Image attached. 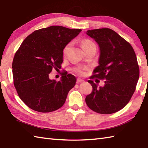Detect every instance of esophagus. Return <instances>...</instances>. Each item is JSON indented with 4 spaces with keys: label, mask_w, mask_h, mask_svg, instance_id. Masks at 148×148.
Listing matches in <instances>:
<instances>
[{
    "label": "esophagus",
    "mask_w": 148,
    "mask_h": 148,
    "mask_svg": "<svg viewBox=\"0 0 148 148\" xmlns=\"http://www.w3.org/2000/svg\"><path fill=\"white\" fill-rule=\"evenodd\" d=\"M83 81H84V80L83 79H81V78H77V83L83 82Z\"/></svg>",
    "instance_id": "esophagus-1"
}]
</instances>
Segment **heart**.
I'll return each mask as SVG.
<instances>
[{
    "label": "heart",
    "mask_w": 148,
    "mask_h": 148,
    "mask_svg": "<svg viewBox=\"0 0 148 148\" xmlns=\"http://www.w3.org/2000/svg\"><path fill=\"white\" fill-rule=\"evenodd\" d=\"M94 45H95V44H94L92 41H91L90 40H88V39L84 40H83V42H82V48H83V49L84 50H86L87 49H88L89 48H90V47H92V46H94ZM70 46H71V44L69 43V44H68L67 46L65 47L64 49V54H65V53H67V50L69 49ZM83 70H84V69L79 68V69H77V70H76V71H77V72L78 74H84Z\"/></svg>",
    "instance_id": "obj_1"
}]
</instances>
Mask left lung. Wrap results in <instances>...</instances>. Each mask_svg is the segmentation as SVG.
I'll list each match as a JSON object with an SVG mask.
<instances>
[{
    "label": "left lung",
    "instance_id": "obj_1",
    "mask_svg": "<svg viewBox=\"0 0 148 148\" xmlns=\"http://www.w3.org/2000/svg\"><path fill=\"white\" fill-rule=\"evenodd\" d=\"M86 34L100 48L99 65L92 78L106 80L102 87L88 81L93 90L86 96V103L100 114L114 113L127 104L136 90L139 77L136 53L130 43L110 29L88 30Z\"/></svg>",
    "mask_w": 148,
    "mask_h": 148
}]
</instances>
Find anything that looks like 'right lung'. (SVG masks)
I'll return each instance as SVG.
<instances>
[{"instance_id":"1","label":"right lung","mask_w":148,"mask_h":148,"mask_svg":"<svg viewBox=\"0 0 148 148\" xmlns=\"http://www.w3.org/2000/svg\"><path fill=\"white\" fill-rule=\"evenodd\" d=\"M81 32L62 26L34 31L27 37L12 61L14 85L18 96L34 111L49 112L64 104L76 78L63 72L61 79H50L53 69L61 68L65 47Z\"/></svg>"}]
</instances>
